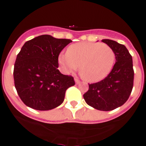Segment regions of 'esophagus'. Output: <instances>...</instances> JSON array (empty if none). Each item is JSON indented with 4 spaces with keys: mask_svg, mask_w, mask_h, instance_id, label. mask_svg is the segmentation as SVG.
Listing matches in <instances>:
<instances>
[{
    "mask_svg": "<svg viewBox=\"0 0 146 146\" xmlns=\"http://www.w3.org/2000/svg\"><path fill=\"white\" fill-rule=\"evenodd\" d=\"M74 81H75L76 84H80V81L79 80H78L77 78H76L75 80H74Z\"/></svg>",
    "mask_w": 146,
    "mask_h": 146,
    "instance_id": "esophagus-1",
    "label": "esophagus"
}]
</instances>
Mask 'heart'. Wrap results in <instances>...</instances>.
I'll use <instances>...</instances> for the list:
<instances>
[{
  "mask_svg": "<svg viewBox=\"0 0 146 146\" xmlns=\"http://www.w3.org/2000/svg\"><path fill=\"white\" fill-rule=\"evenodd\" d=\"M115 62L111 47L101 43L79 42L69 47L67 54H60L58 63L66 73L77 70L89 82H98L108 75Z\"/></svg>",
  "mask_w": 146,
  "mask_h": 146,
  "instance_id": "heart-1",
  "label": "heart"
}]
</instances>
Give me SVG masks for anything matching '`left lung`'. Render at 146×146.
Masks as SVG:
<instances>
[{
    "label": "left lung",
    "instance_id": "obj_1",
    "mask_svg": "<svg viewBox=\"0 0 146 146\" xmlns=\"http://www.w3.org/2000/svg\"><path fill=\"white\" fill-rule=\"evenodd\" d=\"M102 42L113 49L116 62L104 80L89 84V90L83 98L89 106L108 111L122 106L129 98L133 86L134 71L132 56L123 44L110 39Z\"/></svg>",
    "mask_w": 146,
    "mask_h": 146
}]
</instances>
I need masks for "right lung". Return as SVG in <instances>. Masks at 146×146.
I'll return each instance as SVG.
<instances>
[{"instance_id":"1","label":"right lung","mask_w":146,"mask_h":146,"mask_svg":"<svg viewBox=\"0 0 146 146\" xmlns=\"http://www.w3.org/2000/svg\"><path fill=\"white\" fill-rule=\"evenodd\" d=\"M70 42L42 35L22 47L15 62L13 78L17 93L26 106L49 111L63 103L66 90L75 82L57 69L58 56Z\"/></svg>"}]
</instances>
